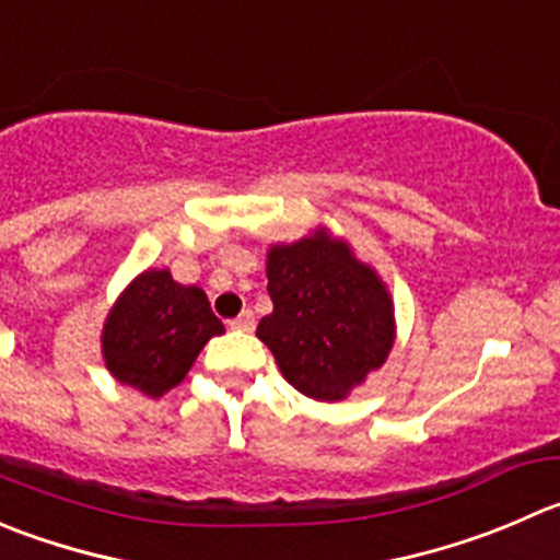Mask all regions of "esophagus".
I'll list each match as a JSON object with an SVG mask.
<instances>
[{"mask_svg":"<svg viewBox=\"0 0 560 560\" xmlns=\"http://www.w3.org/2000/svg\"><path fill=\"white\" fill-rule=\"evenodd\" d=\"M230 328L232 330H254V314L246 308V312L237 314L235 319H230Z\"/></svg>","mask_w":560,"mask_h":560,"instance_id":"1","label":"esophagus"}]
</instances>
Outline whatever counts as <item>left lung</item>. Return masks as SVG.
<instances>
[{"instance_id":"left-lung-1","label":"left lung","mask_w":560,"mask_h":560,"mask_svg":"<svg viewBox=\"0 0 560 560\" xmlns=\"http://www.w3.org/2000/svg\"><path fill=\"white\" fill-rule=\"evenodd\" d=\"M268 292L273 312L259 319L257 336L287 383L312 399H345L394 347L388 287L325 226L270 246Z\"/></svg>"}]
</instances>
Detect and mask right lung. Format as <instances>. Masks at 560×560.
<instances>
[{"mask_svg":"<svg viewBox=\"0 0 560 560\" xmlns=\"http://www.w3.org/2000/svg\"><path fill=\"white\" fill-rule=\"evenodd\" d=\"M224 334L199 287L177 284L170 270L136 276L108 312L101 334L106 369L122 385L159 399L183 383L202 347Z\"/></svg>","mask_w":560,"mask_h":560,"instance_id":"right-lung-1","label":"right lung"}]
</instances>
